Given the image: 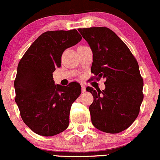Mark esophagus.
<instances>
[{
    "instance_id": "obj_1",
    "label": "esophagus",
    "mask_w": 160,
    "mask_h": 160,
    "mask_svg": "<svg viewBox=\"0 0 160 160\" xmlns=\"http://www.w3.org/2000/svg\"><path fill=\"white\" fill-rule=\"evenodd\" d=\"M81 90L82 92H84L86 91V86L83 83H81Z\"/></svg>"
}]
</instances>
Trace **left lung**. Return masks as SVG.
Wrapping results in <instances>:
<instances>
[{"instance_id":"8db88e82","label":"left lung","mask_w":160,"mask_h":160,"mask_svg":"<svg viewBox=\"0 0 160 160\" xmlns=\"http://www.w3.org/2000/svg\"><path fill=\"white\" fill-rule=\"evenodd\" d=\"M78 31L93 54L91 72L94 79H106L104 90L87 88L93 96L89 107L92 124L103 132H122L138 116L143 99V80L138 61L125 43L108 28Z\"/></svg>"}]
</instances>
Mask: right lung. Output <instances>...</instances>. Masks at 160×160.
<instances>
[{
  "label": "right lung",
  "instance_id": "right-lung-1",
  "mask_svg": "<svg viewBox=\"0 0 160 160\" xmlns=\"http://www.w3.org/2000/svg\"><path fill=\"white\" fill-rule=\"evenodd\" d=\"M81 39L76 29L45 32L19 62L15 101L22 121L36 134L54 136L69 125L71 105L81 93V87L76 82L55 85L52 73L61 67L64 51Z\"/></svg>",
  "mask_w": 160,
  "mask_h": 160
}]
</instances>
